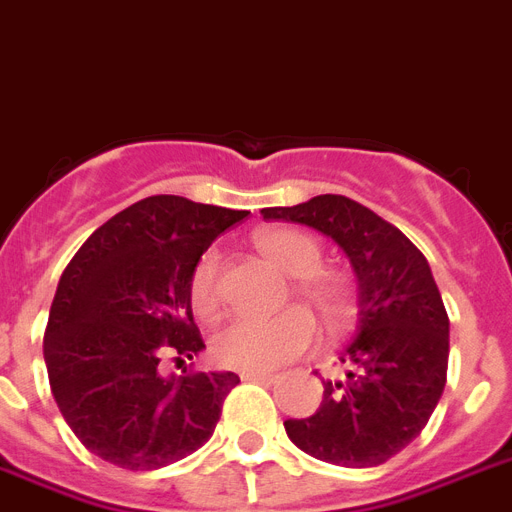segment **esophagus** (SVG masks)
Instances as JSON below:
<instances>
[{"instance_id":"34e87169","label":"esophagus","mask_w":512,"mask_h":512,"mask_svg":"<svg viewBox=\"0 0 512 512\" xmlns=\"http://www.w3.org/2000/svg\"><path fill=\"white\" fill-rule=\"evenodd\" d=\"M244 381H260V384H270L273 381V373L270 371H242Z\"/></svg>"}]
</instances>
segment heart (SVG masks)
<instances>
[{
    "label": "heart",
    "instance_id": "obj_1",
    "mask_svg": "<svg viewBox=\"0 0 512 512\" xmlns=\"http://www.w3.org/2000/svg\"><path fill=\"white\" fill-rule=\"evenodd\" d=\"M255 247L270 265L294 278V292L321 315L328 328L352 318L350 284L331 270H321L323 249L313 236L292 228H270L255 236ZM220 255L207 249L189 281L194 313H213L218 305ZM315 342V323L305 310H286L276 318H228L210 336V352L220 365L236 371H270L294 360Z\"/></svg>",
    "mask_w": 512,
    "mask_h": 512
}]
</instances>
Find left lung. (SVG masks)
I'll return each mask as SVG.
<instances>
[{
  "mask_svg": "<svg viewBox=\"0 0 512 512\" xmlns=\"http://www.w3.org/2000/svg\"><path fill=\"white\" fill-rule=\"evenodd\" d=\"M260 213L321 231L357 276V331L339 355L344 378L323 381L321 407L284 421L286 436L344 468L386 463L421 434L447 384L450 318L429 260L400 228L342 194Z\"/></svg>",
  "mask_w": 512,
  "mask_h": 512,
  "instance_id": "1",
  "label": "left lung"
}]
</instances>
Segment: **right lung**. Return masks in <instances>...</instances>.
Wrapping results in <instances>:
<instances>
[{
	"instance_id": "add662e5",
	"label": "right lung",
	"mask_w": 512,
	"mask_h": 512,
	"mask_svg": "<svg viewBox=\"0 0 512 512\" xmlns=\"http://www.w3.org/2000/svg\"><path fill=\"white\" fill-rule=\"evenodd\" d=\"M247 210L157 194L83 242L62 273L47 334L52 397L86 450L126 471L176 463L213 436L231 371L162 376L205 350L191 315L197 260Z\"/></svg>"
}]
</instances>
